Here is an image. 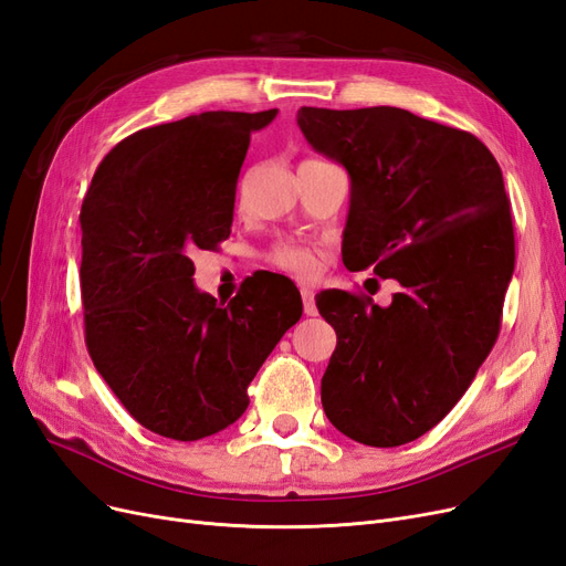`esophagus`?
<instances>
[{
	"mask_svg": "<svg viewBox=\"0 0 566 566\" xmlns=\"http://www.w3.org/2000/svg\"><path fill=\"white\" fill-rule=\"evenodd\" d=\"M302 304H304V314H306V316H316V314H318L314 290L302 287Z\"/></svg>",
	"mask_w": 566,
	"mask_h": 566,
	"instance_id": "obj_1",
	"label": "esophagus"
}]
</instances>
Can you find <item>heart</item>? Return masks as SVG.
<instances>
[{
  "instance_id": "obj_1",
  "label": "heart",
  "mask_w": 566,
  "mask_h": 566,
  "mask_svg": "<svg viewBox=\"0 0 566 566\" xmlns=\"http://www.w3.org/2000/svg\"><path fill=\"white\" fill-rule=\"evenodd\" d=\"M269 260L279 269L290 271V274H297V276H311L316 271L314 250H308L304 245H279L271 250Z\"/></svg>"
}]
</instances>
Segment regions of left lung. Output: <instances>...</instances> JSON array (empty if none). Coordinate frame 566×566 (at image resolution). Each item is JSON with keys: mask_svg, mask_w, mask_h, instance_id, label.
<instances>
[{"mask_svg": "<svg viewBox=\"0 0 566 566\" xmlns=\"http://www.w3.org/2000/svg\"><path fill=\"white\" fill-rule=\"evenodd\" d=\"M297 124L350 178L346 269L400 283L388 306L316 297L337 333L323 409L356 442H412L450 415L499 337L515 269L501 168L473 133L400 107H302Z\"/></svg>", "mask_w": 566, "mask_h": 566, "instance_id": "8db88e82", "label": "left lung"}]
</instances>
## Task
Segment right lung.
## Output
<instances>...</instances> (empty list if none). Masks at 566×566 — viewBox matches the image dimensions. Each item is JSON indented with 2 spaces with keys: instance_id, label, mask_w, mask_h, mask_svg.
<instances>
[{
  "instance_id": "add662e5",
  "label": "right lung",
  "mask_w": 566,
  "mask_h": 566,
  "mask_svg": "<svg viewBox=\"0 0 566 566\" xmlns=\"http://www.w3.org/2000/svg\"><path fill=\"white\" fill-rule=\"evenodd\" d=\"M279 109L201 112L143 128L97 166L82 203V302L97 373L151 433L201 440L237 421L248 386L302 316L285 276L220 306L189 252L229 239L250 133Z\"/></svg>"
}]
</instances>
